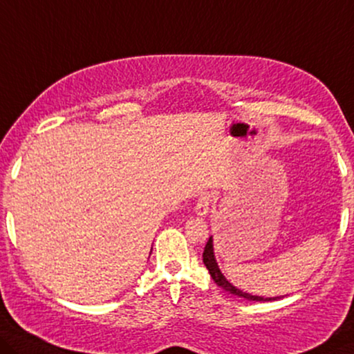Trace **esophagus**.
Listing matches in <instances>:
<instances>
[{"instance_id":"esophagus-1","label":"esophagus","mask_w":354,"mask_h":354,"mask_svg":"<svg viewBox=\"0 0 354 354\" xmlns=\"http://www.w3.org/2000/svg\"><path fill=\"white\" fill-rule=\"evenodd\" d=\"M209 207H211V194L203 192L197 198V202H195V211H197V214L200 216H207Z\"/></svg>"}]
</instances>
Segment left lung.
Listing matches in <instances>:
<instances>
[{
    "instance_id": "left-lung-1",
    "label": "left lung",
    "mask_w": 354,
    "mask_h": 354,
    "mask_svg": "<svg viewBox=\"0 0 354 354\" xmlns=\"http://www.w3.org/2000/svg\"><path fill=\"white\" fill-rule=\"evenodd\" d=\"M203 263L205 267L208 268L209 275L211 278H213V281L218 284L219 288L225 289V291H229L230 294L234 295H239V297H243V299H248V300H256V302H268V300H277L279 297H259V295H251L248 292H243L240 291V289H236L235 286H232V284L225 279V277L221 273L218 263H216V259H214V252H213V239L209 236V240L207 241V245H205V250H203Z\"/></svg>"
}]
</instances>
